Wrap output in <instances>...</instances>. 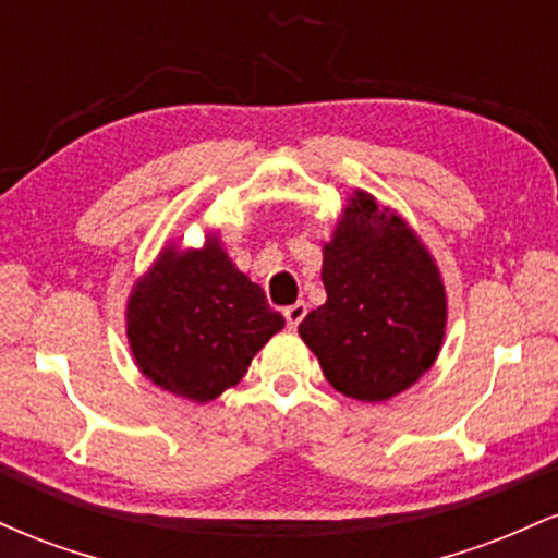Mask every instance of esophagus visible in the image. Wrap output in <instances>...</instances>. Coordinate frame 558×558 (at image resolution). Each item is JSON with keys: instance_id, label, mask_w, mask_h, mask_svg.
Segmentation results:
<instances>
[{"instance_id": "34e87169", "label": "esophagus", "mask_w": 558, "mask_h": 558, "mask_svg": "<svg viewBox=\"0 0 558 558\" xmlns=\"http://www.w3.org/2000/svg\"><path fill=\"white\" fill-rule=\"evenodd\" d=\"M283 315H286V325H288V328H291V330H296L301 319L306 317V304H304V301H296V304L286 306V310H283Z\"/></svg>"}]
</instances>
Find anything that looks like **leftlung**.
<instances>
[{"instance_id":"1","label":"left lung","mask_w":558,"mask_h":558,"mask_svg":"<svg viewBox=\"0 0 558 558\" xmlns=\"http://www.w3.org/2000/svg\"><path fill=\"white\" fill-rule=\"evenodd\" d=\"M328 301L301 319V341L349 399L386 401L433 367L446 330L438 267L407 222L351 196L325 243Z\"/></svg>"}]
</instances>
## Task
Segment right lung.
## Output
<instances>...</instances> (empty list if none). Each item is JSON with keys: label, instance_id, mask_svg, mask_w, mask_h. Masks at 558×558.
Here are the masks:
<instances>
[{"label": "right lung", "instance_id": "obj_1", "mask_svg": "<svg viewBox=\"0 0 558 558\" xmlns=\"http://www.w3.org/2000/svg\"><path fill=\"white\" fill-rule=\"evenodd\" d=\"M125 317L141 373L198 403L233 388L254 354L286 325L215 235L202 252L159 254L133 288Z\"/></svg>", "mask_w": 558, "mask_h": 558}]
</instances>
